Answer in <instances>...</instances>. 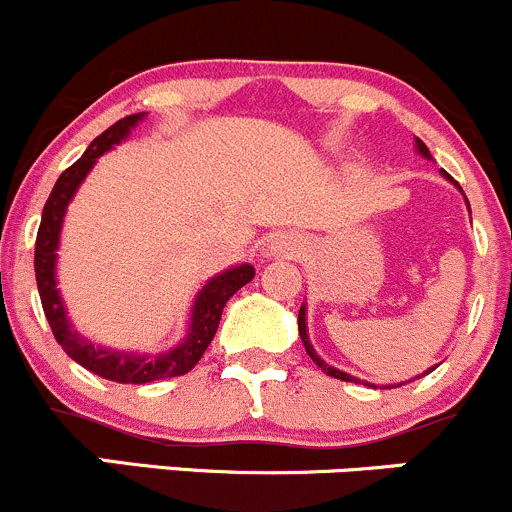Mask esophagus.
I'll return each mask as SVG.
<instances>
[{"label": "esophagus", "instance_id": "esophagus-1", "mask_svg": "<svg viewBox=\"0 0 512 512\" xmlns=\"http://www.w3.org/2000/svg\"><path fill=\"white\" fill-rule=\"evenodd\" d=\"M272 255H279V257H297L301 250H304V245H301L299 238H294V235H277V238L272 240Z\"/></svg>", "mask_w": 512, "mask_h": 512}]
</instances>
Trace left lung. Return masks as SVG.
<instances>
[{"mask_svg": "<svg viewBox=\"0 0 512 512\" xmlns=\"http://www.w3.org/2000/svg\"><path fill=\"white\" fill-rule=\"evenodd\" d=\"M417 152H419V154H422V157L432 159V154H429L427 144H424V142H422V139H417ZM441 174H444V176H446V179H449V181H451V184H454V186H459V184H456V181H454V179H451V176H449V174H446V171H444V169H441ZM459 191H461V186H459ZM466 203H469V201H466ZM469 213H471V208H469ZM299 336H301V343H304L306 353H309V358H311V360H314V363H316V365H319V368H321V370H324V373H326V375H331V378H338V380H346V383H360V380H358V378H353V375L343 373V370H338V368H331V365H328V363H324V360H321V358H319V355H316V351H314V346H311V341H309V333H306V306H304V304H301V309H299ZM434 368H437V365H434ZM434 368H429V370H427V373H432V370H434ZM427 373H424V375H427ZM417 378H422V375H417ZM400 385H405V383H397V385H385V387H400Z\"/></svg>", "mask_w": 512, "mask_h": 512, "instance_id": "1", "label": "left lung"}]
</instances>
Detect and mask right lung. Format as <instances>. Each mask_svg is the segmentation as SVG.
Listing matches in <instances>:
<instances>
[{
    "label": "right lung",
    "mask_w": 512,
    "mask_h": 512,
    "mask_svg": "<svg viewBox=\"0 0 512 512\" xmlns=\"http://www.w3.org/2000/svg\"><path fill=\"white\" fill-rule=\"evenodd\" d=\"M142 117L144 112H137V115H129L125 120H117L115 125L107 127L100 137L93 139V144L85 149L83 157L58 176L56 186H53L46 206H43L34 252V270L41 294V306L56 341L61 343L63 351L71 355L75 363L88 368L90 373L100 375V378L122 385H144L154 383V380L186 375L201 360V355L206 353L208 343L213 341L225 301L255 277V267L240 265L230 267V270L218 274V277L208 279L201 292H198L196 301H193L186 338L176 348L159 355H137L112 351V348H100L95 343H90L88 338L80 336L71 326L66 306H63V299L56 287V250L58 240H61L63 215H66L68 203H71L75 191L83 184V179L93 169L98 157L110 152L115 144H120L129 134V129H134L137 122H142Z\"/></svg>",
    "instance_id": "right-lung-1"
}]
</instances>
